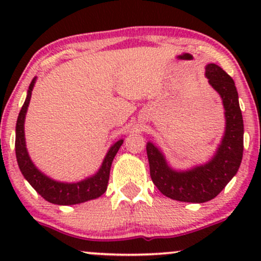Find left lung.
I'll use <instances>...</instances> for the list:
<instances>
[{"label": "left lung", "mask_w": 261, "mask_h": 261, "mask_svg": "<svg viewBox=\"0 0 261 261\" xmlns=\"http://www.w3.org/2000/svg\"><path fill=\"white\" fill-rule=\"evenodd\" d=\"M205 76L222 99L226 119L224 134L211 160L185 170L174 169L153 142L146 146L152 181L163 195L176 201L201 203L216 197L237 174L243 157L244 125L234 81L216 64L206 65Z\"/></svg>", "instance_id": "1"}]
</instances>
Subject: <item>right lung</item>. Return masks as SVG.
Here are the masks:
<instances>
[{
    "instance_id": "1",
    "label": "right lung",
    "mask_w": 261,
    "mask_h": 261,
    "mask_svg": "<svg viewBox=\"0 0 261 261\" xmlns=\"http://www.w3.org/2000/svg\"><path fill=\"white\" fill-rule=\"evenodd\" d=\"M35 82H37V77H34L31 85H29L25 101L23 104L22 109H20L19 115H18L16 125V157L20 172H22L25 180L35 189L39 195H41V197H44L46 201L51 203H56V205H76V203H82L89 201V200L97 199L107 191L110 167H112L114 157L118 153L124 140L120 139L114 142L110 146V148L108 149L103 163H101L98 172L95 174L88 176V178L83 179V180L76 182L58 181L44 174L33 163L31 155L28 153V149H27L24 136L25 115Z\"/></svg>"
}]
</instances>
